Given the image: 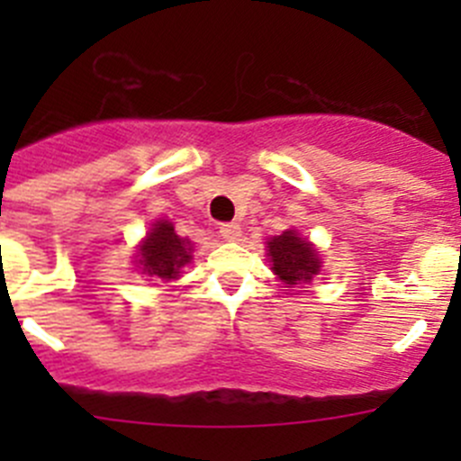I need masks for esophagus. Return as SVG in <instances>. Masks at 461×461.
Here are the masks:
<instances>
[{
  "label": "esophagus",
  "instance_id": "1",
  "mask_svg": "<svg viewBox=\"0 0 461 461\" xmlns=\"http://www.w3.org/2000/svg\"><path fill=\"white\" fill-rule=\"evenodd\" d=\"M218 234H221L225 240H239L240 239V225L239 222H222V225L218 227Z\"/></svg>",
  "mask_w": 461,
  "mask_h": 461
}]
</instances>
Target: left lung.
<instances>
[{"label":"left lung","instance_id":"1","mask_svg":"<svg viewBox=\"0 0 461 461\" xmlns=\"http://www.w3.org/2000/svg\"><path fill=\"white\" fill-rule=\"evenodd\" d=\"M267 257L272 272L283 285L310 283L321 272V257L308 239H301L296 230H285L281 236L267 240Z\"/></svg>","mask_w":461,"mask_h":461}]
</instances>
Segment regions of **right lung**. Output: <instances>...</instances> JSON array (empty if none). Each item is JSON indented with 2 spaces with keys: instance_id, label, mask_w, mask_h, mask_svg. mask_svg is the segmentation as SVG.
<instances>
[{
  "instance_id": "add662e5",
  "label": "right lung",
  "mask_w": 461,
  "mask_h": 461,
  "mask_svg": "<svg viewBox=\"0 0 461 461\" xmlns=\"http://www.w3.org/2000/svg\"><path fill=\"white\" fill-rule=\"evenodd\" d=\"M136 257L142 274L153 281H174L180 276V269L192 263V240L176 234L174 225L160 218L138 245Z\"/></svg>"
}]
</instances>
